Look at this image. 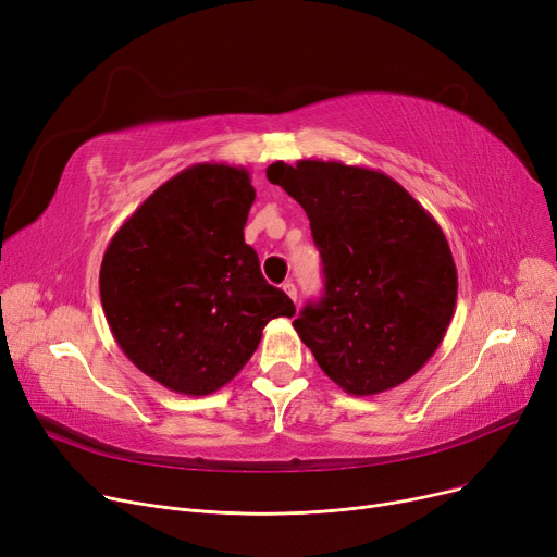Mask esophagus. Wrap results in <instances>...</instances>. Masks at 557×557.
I'll list each match as a JSON object with an SVG mask.
<instances>
[{
	"label": "esophagus",
	"instance_id": "34e87169",
	"mask_svg": "<svg viewBox=\"0 0 557 557\" xmlns=\"http://www.w3.org/2000/svg\"><path fill=\"white\" fill-rule=\"evenodd\" d=\"M284 294L290 298V300H294V302H298V288H296V284L294 282H284Z\"/></svg>",
	"mask_w": 557,
	"mask_h": 557
}]
</instances>
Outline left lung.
<instances>
[{"label": "left lung", "mask_w": 557, "mask_h": 557, "mask_svg": "<svg viewBox=\"0 0 557 557\" xmlns=\"http://www.w3.org/2000/svg\"><path fill=\"white\" fill-rule=\"evenodd\" d=\"M323 257L325 294L294 327L320 370L366 397L411 379L443 343L458 275L445 232L391 175L343 162H273Z\"/></svg>", "instance_id": "8db88e82"}]
</instances>
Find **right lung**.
Masks as SVG:
<instances>
[{
	"label": "right lung",
	"mask_w": 557,
	"mask_h": 557,
	"mask_svg": "<svg viewBox=\"0 0 557 557\" xmlns=\"http://www.w3.org/2000/svg\"><path fill=\"white\" fill-rule=\"evenodd\" d=\"M252 202L248 169L191 164L146 198L106 248L99 290L110 332L173 393L223 388L269 320L296 313L244 242Z\"/></svg>",
	"instance_id": "right-lung-1"
}]
</instances>
